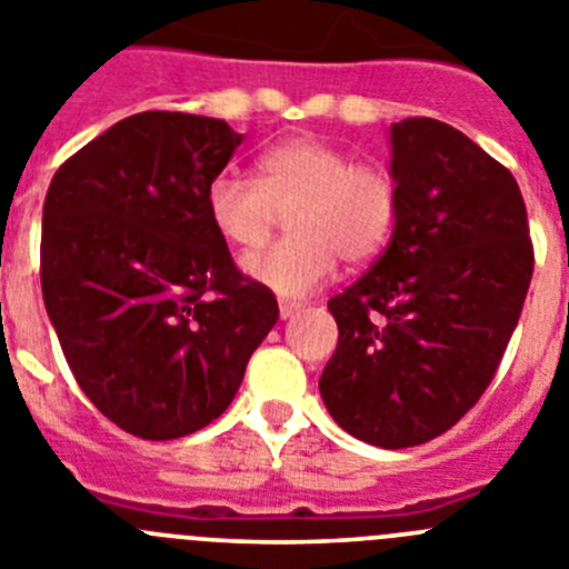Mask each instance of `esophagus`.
<instances>
[{"mask_svg":"<svg viewBox=\"0 0 569 569\" xmlns=\"http://www.w3.org/2000/svg\"><path fill=\"white\" fill-rule=\"evenodd\" d=\"M300 311V303H289V300H280V320H289Z\"/></svg>","mask_w":569,"mask_h":569,"instance_id":"obj_1","label":"esophagus"}]
</instances>
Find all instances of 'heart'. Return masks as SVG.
I'll list each match as a JSON object with an SVG mask.
<instances>
[{
	"label": "heart",
	"instance_id": "obj_1",
	"mask_svg": "<svg viewBox=\"0 0 569 569\" xmlns=\"http://www.w3.org/2000/svg\"><path fill=\"white\" fill-rule=\"evenodd\" d=\"M258 176L218 172L207 218L234 249H258L289 212L291 238L243 260V274L280 297H303L335 274L337 260L362 263L386 247L397 221V183L377 163H351L340 147L295 136L266 147Z\"/></svg>",
	"mask_w": 569,
	"mask_h": 569
}]
</instances>
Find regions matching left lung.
I'll return each mask as SVG.
<instances>
[{"instance_id": "8db88e82", "label": "left lung", "mask_w": 569, "mask_h": 569, "mask_svg": "<svg viewBox=\"0 0 569 569\" xmlns=\"http://www.w3.org/2000/svg\"><path fill=\"white\" fill-rule=\"evenodd\" d=\"M397 221L380 260L329 300L320 397L342 431L411 448L457 425L493 380L533 278L519 183L437 119L388 130Z\"/></svg>"}]
</instances>
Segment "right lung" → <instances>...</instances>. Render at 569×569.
I'll return each mask as SVG.
<instances>
[{
  "label": "right lung",
  "mask_w": 569,
  "mask_h": 569,
  "mask_svg": "<svg viewBox=\"0 0 569 569\" xmlns=\"http://www.w3.org/2000/svg\"><path fill=\"white\" fill-rule=\"evenodd\" d=\"M243 136L192 112H136L59 167L42 212V295L81 391L141 439L221 417L278 300L243 280L207 187Z\"/></svg>",
  "instance_id": "obj_1"
}]
</instances>
